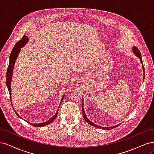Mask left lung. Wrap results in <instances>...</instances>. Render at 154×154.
I'll list each match as a JSON object with an SVG mask.
<instances>
[{
	"mask_svg": "<svg viewBox=\"0 0 154 154\" xmlns=\"http://www.w3.org/2000/svg\"><path fill=\"white\" fill-rule=\"evenodd\" d=\"M132 51L135 54V55L137 57H138L139 58V60H140V62L141 63V65H142V68H143V80H144V66H143V61H142V58H141V53L140 51H139V50L136 47V46H134V47L132 48ZM82 105H83V107H82V112H83V118H84V119L86 121V122L87 123H88L89 125L93 126V127H95L96 128H101V129H103V130H110L112 128H114L115 127H117L118 125H115L114 126V127H100V126H98L96 124H94V123H92V122H91V121L88 119L87 117V116L85 113V110H84V109H83V100H82Z\"/></svg>",
	"mask_w": 154,
	"mask_h": 154,
	"instance_id": "obj_1",
	"label": "left lung"
}]
</instances>
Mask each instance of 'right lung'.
Instances as JSON below:
<instances>
[{"mask_svg": "<svg viewBox=\"0 0 154 154\" xmlns=\"http://www.w3.org/2000/svg\"><path fill=\"white\" fill-rule=\"evenodd\" d=\"M29 41V38L27 36H26L25 35H24V36L22 37V39L20 40L18 42H17V44L14 46V48L11 51V53L10 54V62H9V66L8 67L7 69V73H6V85H7V87L8 88V91H9V94H10V100H11V105L13 106L12 104V99H11V79H12V74H13V68H14V66H15V63L16 62V60L18 57V54H19L20 52V50L21 48L24 47L25 45ZM64 98V96H62L61 101H60V103L59 105V106L61 105V103L62 102ZM59 106L58 108V110L57 111V112L56 114L53 116L52 118H51L50 119L48 120L47 122H44V123H30L29 122H27L26 120H25L26 122L28 123L29 124H30L32 126H34V127H44V126L49 125L50 123H52L53 122H54V120L57 118V115L58 114V110H59ZM14 110V109H13ZM15 113L17 114V115L20 118L22 119V118H21L20 116L18 114V113L16 111Z\"/></svg>", "mask_w": 154, "mask_h": 154, "instance_id": "obj_1", "label": "right lung"}]
</instances>
